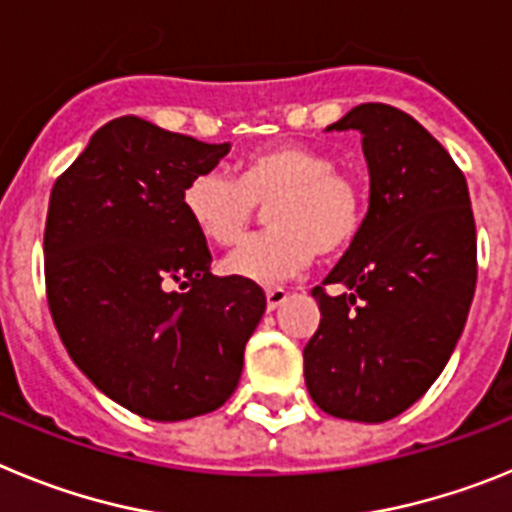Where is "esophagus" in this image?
<instances>
[{
  "label": "esophagus",
  "mask_w": 512,
  "mask_h": 512,
  "mask_svg": "<svg viewBox=\"0 0 512 512\" xmlns=\"http://www.w3.org/2000/svg\"><path fill=\"white\" fill-rule=\"evenodd\" d=\"M284 302H287V289L282 287L266 289V307H269V310H277V307H282Z\"/></svg>",
  "instance_id": "1"
}]
</instances>
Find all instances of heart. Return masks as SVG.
Returning <instances> with one entry per match:
<instances>
[{"mask_svg":"<svg viewBox=\"0 0 512 512\" xmlns=\"http://www.w3.org/2000/svg\"><path fill=\"white\" fill-rule=\"evenodd\" d=\"M189 223L205 241L233 246L266 207L269 230L253 235L223 261L235 279L274 284L320 259L341 256L364 228L366 194L351 171L305 143H274L248 153L235 179L205 171L182 192Z\"/></svg>","mask_w":512,"mask_h":512,"instance_id":"b5f03b06","label":"heart"}]
</instances>
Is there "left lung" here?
Wrapping results in <instances>:
<instances>
[{
  "mask_svg": "<svg viewBox=\"0 0 512 512\" xmlns=\"http://www.w3.org/2000/svg\"><path fill=\"white\" fill-rule=\"evenodd\" d=\"M328 130L364 135L372 189L359 238L312 289L320 325L302 351L305 384L333 418L384 423L454 354L477 287V228L467 179L418 120L369 102Z\"/></svg>",
  "mask_w": 512,
  "mask_h": 512,
  "instance_id": "1",
  "label": "left lung"
}]
</instances>
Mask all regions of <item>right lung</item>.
<instances>
[{
	"mask_svg": "<svg viewBox=\"0 0 512 512\" xmlns=\"http://www.w3.org/2000/svg\"><path fill=\"white\" fill-rule=\"evenodd\" d=\"M228 151L125 115L53 184L43 238L53 323L94 387L140 418L220 408L266 310L256 282L212 277L210 248L182 207L189 179Z\"/></svg>",
	"mask_w": 512,
	"mask_h": 512,
	"instance_id": "add662e5",
	"label": "right lung"
}]
</instances>
